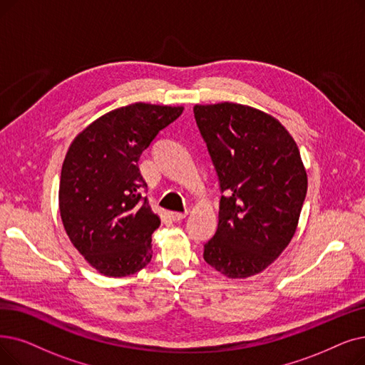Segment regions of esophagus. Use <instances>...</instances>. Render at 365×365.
Returning a JSON list of instances; mask_svg holds the SVG:
<instances>
[{"mask_svg": "<svg viewBox=\"0 0 365 365\" xmlns=\"http://www.w3.org/2000/svg\"><path fill=\"white\" fill-rule=\"evenodd\" d=\"M186 216H187V212H171V213H170V217H171L174 222L182 220V219H185Z\"/></svg>", "mask_w": 365, "mask_h": 365, "instance_id": "1", "label": "esophagus"}]
</instances>
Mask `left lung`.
Listing matches in <instances>:
<instances>
[{
  "label": "left lung",
  "mask_w": 365,
  "mask_h": 365,
  "mask_svg": "<svg viewBox=\"0 0 365 365\" xmlns=\"http://www.w3.org/2000/svg\"><path fill=\"white\" fill-rule=\"evenodd\" d=\"M194 116L222 192L204 261L231 279L261 273L289 245L306 200L297 143L279 120L247 106H195Z\"/></svg>",
  "instance_id": "left-lung-1"
}]
</instances>
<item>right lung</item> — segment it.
Instances as JSON below:
<instances>
[{
	"label": "right lung",
	"instance_id": "obj_1",
	"mask_svg": "<svg viewBox=\"0 0 365 365\" xmlns=\"http://www.w3.org/2000/svg\"><path fill=\"white\" fill-rule=\"evenodd\" d=\"M183 107L135 103L76 137L61 170L59 210L71 243L106 276H130L152 259L158 217L141 192L140 156Z\"/></svg>",
	"mask_w": 365,
	"mask_h": 365
}]
</instances>
